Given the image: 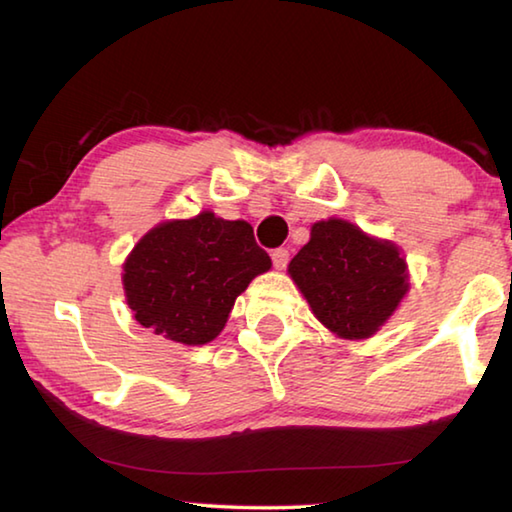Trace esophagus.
<instances>
[{
	"instance_id": "obj_1",
	"label": "esophagus",
	"mask_w": 512,
	"mask_h": 512,
	"mask_svg": "<svg viewBox=\"0 0 512 512\" xmlns=\"http://www.w3.org/2000/svg\"><path fill=\"white\" fill-rule=\"evenodd\" d=\"M271 257H273V266L277 268V271L286 268V264H288V250L286 248H275Z\"/></svg>"
}]
</instances>
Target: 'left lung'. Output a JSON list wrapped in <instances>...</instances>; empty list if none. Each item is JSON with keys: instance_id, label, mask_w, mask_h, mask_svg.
Wrapping results in <instances>:
<instances>
[{"instance_id": "1", "label": "left lung", "mask_w": 512, "mask_h": 512, "mask_svg": "<svg viewBox=\"0 0 512 512\" xmlns=\"http://www.w3.org/2000/svg\"><path fill=\"white\" fill-rule=\"evenodd\" d=\"M288 275L315 318L345 340L374 336L410 291L398 246L369 237L345 219L313 224L309 244L291 259Z\"/></svg>"}]
</instances>
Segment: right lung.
Masks as SVG:
<instances>
[{
    "mask_svg": "<svg viewBox=\"0 0 512 512\" xmlns=\"http://www.w3.org/2000/svg\"><path fill=\"white\" fill-rule=\"evenodd\" d=\"M268 268L250 224L203 210L147 232L125 259L123 288L145 329L197 347L219 336L237 295Z\"/></svg>",
    "mask_w": 512,
    "mask_h": 512,
    "instance_id": "obj_1",
    "label": "right lung"
}]
</instances>
